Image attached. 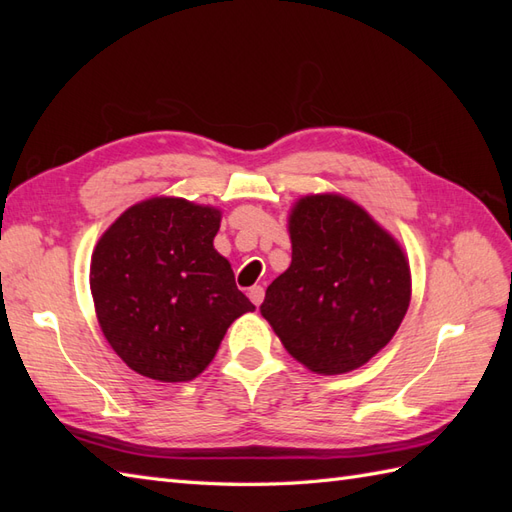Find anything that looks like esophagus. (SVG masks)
Masks as SVG:
<instances>
[{"label": "esophagus", "mask_w": 512, "mask_h": 512, "mask_svg": "<svg viewBox=\"0 0 512 512\" xmlns=\"http://www.w3.org/2000/svg\"><path fill=\"white\" fill-rule=\"evenodd\" d=\"M264 286H253V288H248V299L255 303V306H259V303L264 301Z\"/></svg>", "instance_id": "obj_1"}]
</instances>
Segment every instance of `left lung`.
<instances>
[{
  "label": "left lung",
  "instance_id": "obj_1",
  "mask_svg": "<svg viewBox=\"0 0 512 512\" xmlns=\"http://www.w3.org/2000/svg\"><path fill=\"white\" fill-rule=\"evenodd\" d=\"M292 262L259 310L317 374L365 365L405 319L409 264L396 239L341 195H308L290 215Z\"/></svg>",
  "mask_w": 512,
  "mask_h": 512
}]
</instances>
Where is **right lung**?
<instances>
[{
  "mask_svg": "<svg viewBox=\"0 0 512 512\" xmlns=\"http://www.w3.org/2000/svg\"><path fill=\"white\" fill-rule=\"evenodd\" d=\"M220 211L182 198L134 204L92 255L90 288L105 339L147 378L184 383L213 361L255 306L213 248Z\"/></svg>",
  "mask_w": 512,
  "mask_h": 512,
  "instance_id": "obj_1",
  "label": "right lung"
}]
</instances>
